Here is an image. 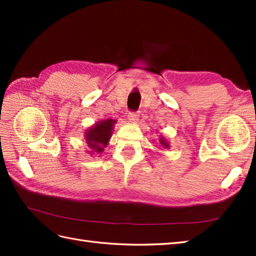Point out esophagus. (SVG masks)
I'll use <instances>...</instances> for the list:
<instances>
[{
	"label": "esophagus",
	"instance_id": "obj_1",
	"mask_svg": "<svg viewBox=\"0 0 256 256\" xmlns=\"http://www.w3.org/2000/svg\"><path fill=\"white\" fill-rule=\"evenodd\" d=\"M138 118H140V114L138 112H130L128 116V118L130 120V122H133V123L138 122Z\"/></svg>",
	"mask_w": 256,
	"mask_h": 256
}]
</instances>
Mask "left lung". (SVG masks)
I'll return each instance as SVG.
<instances>
[{"label": "left lung", "instance_id": "8db88e82", "mask_svg": "<svg viewBox=\"0 0 256 256\" xmlns=\"http://www.w3.org/2000/svg\"><path fill=\"white\" fill-rule=\"evenodd\" d=\"M160 144L162 146V148H170V142H168V140L164 136H160Z\"/></svg>", "mask_w": 256, "mask_h": 256}]
</instances>
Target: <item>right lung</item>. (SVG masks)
I'll use <instances>...</instances> for the list:
<instances>
[{
	"label": "right lung",
	"mask_w": 256,
	"mask_h": 256,
	"mask_svg": "<svg viewBox=\"0 0 256 256\" xmlns=\"http://www.w3.org/2000/svg\"><path fill=\"white\" fill-rule=\"evenodd\" d=\"M114 124L116 121L113 118H106L98 121L91 128L86 130L84 140L88 145L86 153L90 155H100L110 142Z\"/></svg>",
	"instance_id": "obj_1"
}]
</instances>
